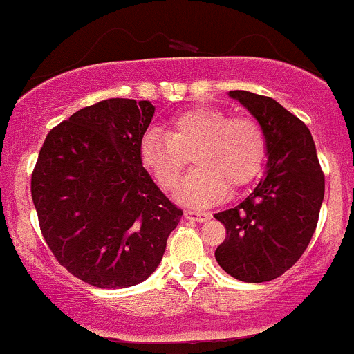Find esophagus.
I'll use <instances>...</instances> for the list:
<instances>
[{
  "mask_svg": "<svg viewBox=\"0 0 354 354\" xmlns=\"http://www.w3.org/2000/svg\"><path fill=\"white\" fill-rule=\"evenodd\" d=\"M184 216L187 220H194V222H205V220L209 218V213L198 212V209H185Z\"/></svg>",
  "mask_w": 354,
  "mask_h": 354,
  "instance_id": "obj_1",
  "label": "esophagus"
}]
</instances>
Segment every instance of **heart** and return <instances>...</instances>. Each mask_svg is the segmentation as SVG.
<instances>
[{"label":"heart","mask_w":354,"mask_h":354,"mask_svg":"<svg viewBox=\"0 0 354 354\" xmlns=\"http://www.w3.org/2000/svg\"><path fill=\"white\" fill-rule=\"evenodd\" d=\"M268 142L265 129L248 115L232 117L215 106H194L169 120L165 132L149 129L139 142L141 165L163 191H174L192 158L196 169L182 185L180 198L208 205L260 176Z\"/></svg>","instance_id":"obj_1"}]
</instances>
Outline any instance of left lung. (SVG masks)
Segmentation results:
<instances>
[{
	"mask_svg": "<svg viewBox=\"0 0 354 354\" xmlns=\"http://www.w3.org/2000/svg\"><path fill=\"white\" fill-rule=\"evenodd\" d=\"M263 125L267 176L234 208L215 213L227 236L220 267L243 282H268L292 267L310 244L324 201L325 176L310 129L268 96L230 91Z\"/></svg>",
	"mask_w": 354,
	"mask_h": 354,
	"instance_id": "left-lung-1",
	"label": "left lung"
}]
</instances>
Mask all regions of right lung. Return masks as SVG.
I'll return each mask as SVG.
<instances>
[{
  "label": "right lung",
  "instance_id": "obj_1",
  "mask_svg": "<svg viewBox=\"0 0 354 354\" xmlns=\"http://www.w3.org/2000/svg\"><path fill=\"white\" fill-rule=\"evenodd\" d=\"M149 101L110 97L48 132L30 178L41 234L73 277L103 289L146 281L162 261L177 208L139 160Z\"/></svg>",
  "mask_w": 354,
  "mask_h": 354
}]
</instances>
